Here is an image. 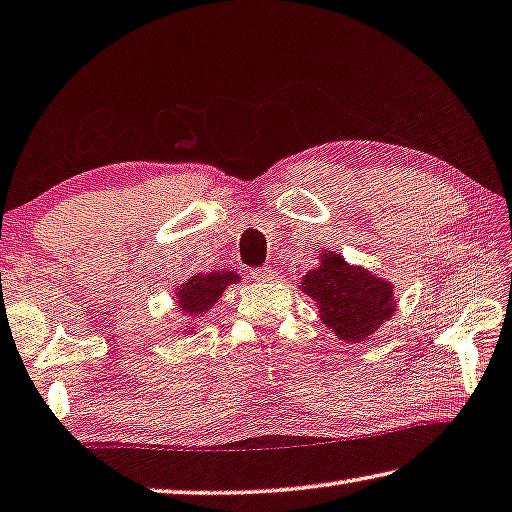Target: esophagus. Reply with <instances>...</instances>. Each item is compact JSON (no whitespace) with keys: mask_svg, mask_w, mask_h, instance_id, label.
Listing matches in <instances>:
<instances>
[{"mask_svg":"<svg viewBox=\"0 0 512 512\" xmlns=\"http://www.w3.org/2000/svg\"><path fill=\"white\" fill-rule=\"evenodd\" d=\"M277 274L270 267H261V270H251V279L254 281H272Z\"/></svg>","mask_w":512,"mask_h":512,"instance_id":"obj_1","label":"esophagus"}]
</instances>
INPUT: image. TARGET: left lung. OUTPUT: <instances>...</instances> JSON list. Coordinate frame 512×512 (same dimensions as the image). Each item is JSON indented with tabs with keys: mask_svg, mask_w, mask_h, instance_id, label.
Instances as JSON below:
<instances>
[{
	"mask_svg": "<svg viewBox=\"0 0 512 512\" xmlns=\"http://www.w3.org/2000/svg\"><path fill=\"white\" fill-rule=\"evenodd\" d=\"M316 270L302 277V293L318 304L322 325L348 343L368 341L393 313V283L361 265H350L336 251H322Z\"/></svg>",
	"mask_w": 512,
	"mask_h": 512,
	"instance_id": "1",
	"label": "left lung"
}]
</instances>
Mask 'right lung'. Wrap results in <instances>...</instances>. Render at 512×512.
<instances>
[{
  "instance_id": "1",
  "label": "right lung",
  "mask_w": 512,
  "mask_h": 512,
  "mask_svg": "<svg viewBox=\"0 0 512 512\" xmlns=\"http://www.w3.org/2000/svg\"><path fill=\"white\" fill-rule=\"evenodd\" d=\"M242 277L233 270H215V272H199L187 281L180 283L174 290V302L178 306L180 316L187 318L185 334L196 332V320L206 316V313L217 304L219 297L233 283H238Z\"/></svg>"
}]
</instances>
